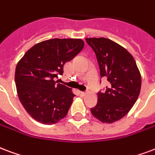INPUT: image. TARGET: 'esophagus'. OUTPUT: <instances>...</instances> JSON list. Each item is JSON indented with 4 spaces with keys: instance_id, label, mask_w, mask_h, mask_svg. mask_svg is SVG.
I'll return each mask as SVG.
<instances>
[{
    "instance_id": "obj_1",
    "label": "esophagus",
    "mask_w": 155,
    "mask_h": 155,
    "mask_svg": "<svg viewBox=\"0 0 155 155\" xmlns=\"http://www.w3.org/2000/svg\"><path fill=\"white\" fill-rule=\"evenodd\" d=\"M80 95L81 97H84L86 95L85 92H80Z\"/></svg>"
}]
</instances>
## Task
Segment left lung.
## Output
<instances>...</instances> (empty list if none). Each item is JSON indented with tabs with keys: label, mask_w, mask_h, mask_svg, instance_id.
Returning a JSON list of instances; mask_svg holds the SVG:
<instances>
[{
	"label": "left lung",
	"mask_w": 155,
	"mask_h": 155,
	"mask_svg": "<svg viewBox=\"0 0 155 155\" xmlns=\"http://www.w3.org/2000/svg\"><path fill=\"white\" fill-rule=\"evenodd\" d=\"M85 41L96 54L101 78L109 81L105 92L97 93V103L91 113L101 122H115L125 116L137 100L140 71L133 57L114 41L103 37Z\"/></svg>",
	"instance_id": "8db88e82"
}]
</instances>
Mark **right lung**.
<instances>
[{"label": "right lung", "instance_id": "1", "mask_svg": "<svg viewBox=\"0 0 155 155\" xmlns=\"http://www.w3.org/2000/svg\"><path fill=\"white\" fill-rule=\"evenodd\" d=\"M80 39H51L26 52L15 70V84L21 103L36 121L54 124L63 119L75 96L54 78L84 48Z\"/></svg>", "mask_w": 155, "mask_h": 155}]
</instances>
